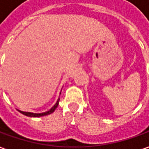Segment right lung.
I'll return each mask as SVG.
<instances>
[{"label": "right lung", "instance_id": "add662e5", "mask_svg": "<svg viewBox=\"0 0 149 149\" xmlns=\"http://www.w3.org/2000/svg\"><path fill=\"white\" fill-rule=\"evenodd\" d=\"M59 100H58V101L56 102V104L50 109L48 111H46V112H44V113H39V114H36V113H31V112H24V111H21V110H18L21 114H23L24 116H29V117H41V116H48V115H50V114H52L53 112H54L55 109L58 107V102H59Z\"/></svg>", "mask_w": 149, "mask_h": 149}]
</instances>
